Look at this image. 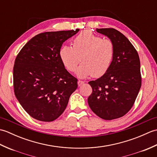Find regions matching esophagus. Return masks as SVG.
Listing matches in <instances>:
<instances>
[{
	"instance_id": "obj_1",
	"label": "esophagus",
	"mask_w": 157,
	"mask_h": 157,
	"mask_svg": "<svg viewBox=\"0 0 157 157\" xmlns=\"http://www.w3.org/2000/svg\"><path fill=\"white\" fill-rule=\"evenodd\" d=\"M84 84V82L82 81V80H79L78 82V84L79 86H82V84Z\"/></svg>"
}]
</instances>
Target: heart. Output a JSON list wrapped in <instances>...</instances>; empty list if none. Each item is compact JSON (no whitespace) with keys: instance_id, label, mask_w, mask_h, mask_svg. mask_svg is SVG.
I'll return each mask as SVG.
<instances>
[{"instance_id":"1","label":"heart","mask_w":157,"mask_h":157,"mask_svg":"<svg viewBox=\"0 0 157 157\" xmlns=\"http://www.w3.org/2000/svg\"><path fill=\"white\" fill-rule=\"evenodd\" d=\"M115 54V46L111 40L102 38L90 30L83 31L73 40V46L63 45L59 56L66 69L74 72L78 69V75H92L99 78L108 71Z\"/></svg>"}]
</instances>
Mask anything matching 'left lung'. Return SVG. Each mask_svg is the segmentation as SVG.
<instances>
[{"label": "left lung", "instance_id": "1", "mask_svg": "<svg viewBox=\"0 0 157 157\" xmlns=\"http://www.w3.org/2000/svg\"><path fill=\"white\" fill-rule=\"evenodd\" d=\"M111 40L115 54L108 71L88 84L92 93L88 98L92 111L105 120L120 118L134 105L142 84L138 53L129 40L114 28L96 29Z\"/></svg>", "mask_w": 157, "mask_h": 157}]
</instances>
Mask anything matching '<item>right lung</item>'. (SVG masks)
<instances>
[{
    "label": "right lung",
    "instance_id": "add662e5",
    "mask_svg": "<svg viewBox=\"0 0 157 157\" xmlns=\"http://www.w3.org/2000/svg\"><path fill=\"white\" fill-rule=\"evenodd\" d=\"M79 31L47 32L29 40L13 67L16 98L32 117L50 122L64 112L78 79L67 71L59 56L63 43Z\"/></svg>",
    "mask_w": 157,
    "mask_h": 157
}]
</instances>
